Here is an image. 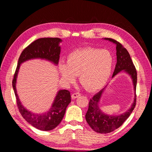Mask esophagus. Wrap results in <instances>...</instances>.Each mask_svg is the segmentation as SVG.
Instances as JSON below:
<instances>
[{"instance_id": "obj_1", "label": "esophagus", "mask_w": 152, "mask_h": 152, "mask_svg": "<svg viewBox=\"0 0 152 152\" xmlns=\"http://www.w3.org/2000/svg\"><path fill=\"white\" fill-rule=\"evenodd\" d=\"M80 93H79V92H74V93L72 94V99H76V98L79 97L80 96Z\"/></svg>"}]
</instances>
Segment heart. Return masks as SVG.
<instances>
[{"mask_svg":"<svg viewBox=\"0 0 152 152\" xmlns=\"http://www.w3.org/2000/svg\"><path fill=\"white\" fill-rule=\"evenodd\" d=\"M114 58L108 50L86 48L76 50L68 56L66 64L60 63L59 70L64 81L74 83L76 76L84 88L90 92L103 88L111 75Z\"/></svg>","mask_w":152,"mask_h":152,"instance_id":"obj_1","label":"heart"}]
</instances>
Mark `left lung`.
I'll list each match as a JSON object with an SVG mask.
<instances>
[{
  "label": "left lung",
  "mask_w": 152,
  "mask_h": 152,
  "mask_svg": "<svg viewBox=\"0 0 152 152\" xmlns=\"http://www.w3.org/2000/svg\"><path fill=\"white\" fill-rule=\"evenodd\" d=\"M104 39L109 40V42L116 45L117 50V64L113 72V76L120 73L121 72L127 73L132 79L133 89H134L135 97L131 107L127 111L119 115H107L102 111L99 107V101L103 93L105 86L103 89L99 91L94 96L90 99L88 109L85 115L86 120L92 129L96 133H109L113 132L120 126H121L126 119L129 117L131 113L134 109L136 104V85H137V71L134 64L130 57L127 50L119 42L111 38H104Z\"/></svg>",
  "instance_id": "1"
}]
</instances>
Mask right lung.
Wrapping results in <instances>:
<instances>
[{"label":"right lung","mask_w":152,"mask_h":152,"mask_svg":"<svg viewBox=\"0 0 152 152\" xmlns=\"http://www.w3.org/2000/svg\"><path fill=\"white\" fill-rule=\"evenodd\" d=\"M61 42L62 40L58 37H45L32 42L22 51L12 80V88L20 113L29 124L42 131L52 130L60 124L67 107L71 102L70 92L67 90H60L49 110L44 113L36 114L27 110L20 101L16 89L17 75L20 64L32 59H43L58 65L61 51L60 43Z\"/></svg>","instance_id":"1"}]
</instances>
